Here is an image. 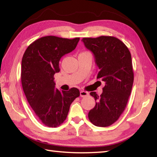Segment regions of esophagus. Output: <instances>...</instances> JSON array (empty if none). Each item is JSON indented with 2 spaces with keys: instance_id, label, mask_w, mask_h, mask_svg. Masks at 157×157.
Here are the masks:
<instances>
[{
  "instance_id": "obj_1",
  "label": "esophagus",
  "mask_w": 157,
  "mask_h": 157,
  "mask_svg": "<svg viewBox=\"0 0 157 157\" xmlns=\"http://www.w3.org/2000/svg\"><path fill=\"white\" fill-rule=\"evenodd\" d=\"M89 95V93L85 91H80V96L81 97H86Z\"/></svg>"
}]
</instances>
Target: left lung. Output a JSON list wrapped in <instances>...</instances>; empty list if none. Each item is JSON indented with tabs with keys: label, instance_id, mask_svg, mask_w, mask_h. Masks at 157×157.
Segmentation results:
<instances>
[{
	"label": "left lung",
	"instance_id": "1",
	"mask_svg": "<svg viewBox=\"0 0 157 157\" xmlns=\"http://www.w3.org/2000/svg\"><path fill=\"white\" fill-rule=\"evenodd\" d=\"M82 41L94 55L97 79L105 83L100 95L90 93L95 105L89 111V119L95 126L108 127L123 113L131 94L134 82L131 53L114 36L83 38Z\"/></svg>",
	"mask_w": 157,
	"mask_h": 157
}]
</instances>
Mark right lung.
I'll return each mask as SVG.
<instances>
[{
  "label": "right lung",
  "instance_id": "right-lung-1",
  "mask_svg": "<svg viewBox=\"0 0 157 157\" xmlns=\"http://www.w3.org/2000/svg\"><path fill=\"white\" fill-rule=\"evenodd\" d=\"M79 38L46 36L32 43L21 62V84L28 102L45 125L57 127L67 117L71 103L79 96L77 88L55 89L54 75L59 73L62 56L72 52Z\"/></svg>",
  "mask_w": 157,
  "mask_h": 157
}]
</instances>
